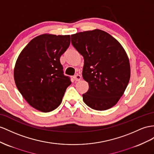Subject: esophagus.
Masks as SVG:
<instances>
[{"instance_id": "1", "label": "esophagus", "mask_w": 154, "mask_h": 154, "mask_svg": "<svg viewBox=\"0 0 154 154\" xmlns=\"http://www.w3.org/2000/svg\"><path fill=\"white\" fill-rule=\"evenodd\" d=\"M74 79L76 81H79L81 79V76L79 74H76L74 76Z\"/></svg>"}]
</instances>
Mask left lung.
I'll return each mask as SVG.
<instances>
[{
  "label": "left lung",
  "instance_id": "8db88e82",
  "mask_svg": "<svg viewBox=\"0 0 154 154\" xmlns=\"http://www.w3.org/2000/svg\"><path fill=\"white\" fill-rule=\"evenodd\" d=\"M73 46L84 58L82 77L88 83L82 99L89 107L105 111L119 101L129 83L131 69L120 43L100 29L71 35Z\"/></svg>",
  "mask_w": 154,
  "mask_h": 154
}]
</instances>
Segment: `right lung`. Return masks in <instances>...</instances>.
<instances>
[{"label": "right lung", "instance_id": "add662e5", "mask_svg": "<svg viewBox=\"0 0 154 154\" xmlns=\"http://www.w3.org/2000/svg\"><path fill=\"white\" fill-rule=\"evenodd\" d=\"M69 35L43 34L22 50L14 67L15 85L31 107L43 112L60 105L72 84L63 74L60 58L70 44Z\"/></svg>", "mask_w": 154, "mask_h": 154}]
</instances>
